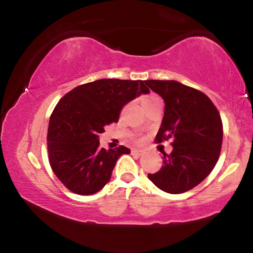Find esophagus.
Segmentation results:
<instances>
[{
    "mask_svg": "<svg viewBox=\"0 0 253 253\" xmlns=\"http://www.w3.org/2000/svg\"><path fill=\"white\" fill-rule=\"evenodd\" d=\"M131 154L132 155H138V156H140V155H143L144 154V151L143 149H131Z\"/></svg>",
    "mask_w": 253,
    "mask_h": 253,
    "instance_id": "1",
    "label": "esophagus"
}]
</instances>
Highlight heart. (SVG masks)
<instances>
[{"label":"heart","mask_w":253,"mask_h":253,"mask_svg":"<svg viewBox=\"0 0 253 253\" xmlns=\"http://www.w3.org/2000/svg\"><path fill=\"white\" fill-rule=\"evenodd\" d=\"M156 101H160V98L156 96H148V97H145L142 100V105L153 104V102H156Z\"/></svg>","instance_id":"b5f03b06"}]
</instances>
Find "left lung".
I'll return each mask as SVG.
<instances>
[{"instance_id":"1","label":"left lung","mask_w":253,"mask_h":253,"mask_svg":"<svg viewBox=\"0 0 253 253\" xmlns=\"http://www.w3.org/2000/svg\"><path fill=\"white\" fill-rule=\"evenodd\" d=\"M145 84L165 102L155 140H173L172 153L163 154L164 165L148 178L166 193H184L199 185L219 160L223 138L220 114L205 93L177 81Z\"/></svg>"}]
</instances>
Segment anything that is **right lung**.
Instances as JSON below:
<instances>
[{
  "label": "right lung",
  "instance_id": "add662e5",
  "mask_svg": "<svg viewBox=\"0 0 253 253\" xmlns=\"http://www.w3.org/2000/svg\"><path fill=\"white\" fill-rule=\"evenodd\" d=\"M148 92L143 80L100 79L78 85L60 99L46 140L51 169L68 190L90 195L109 182L117 160L130 149L106 151L99 147L98 135L118 122L127 102Z\"/></svg>",
  "mask_w": 253,
  "mask_h": 253
}]
</instances>
